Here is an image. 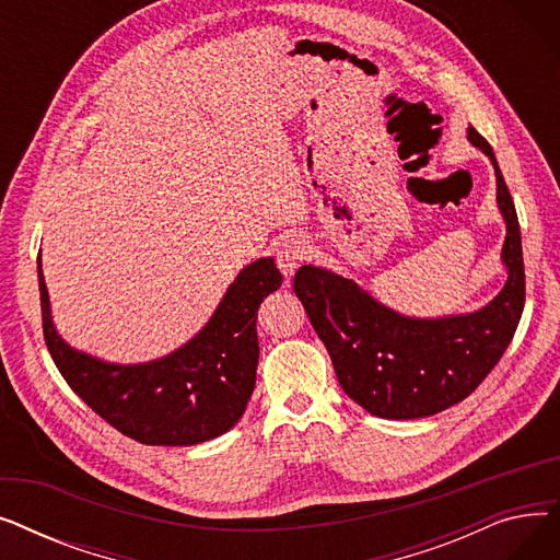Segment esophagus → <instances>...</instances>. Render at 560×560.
Wrapping results in <instances>:
<instances>
[{
    "label": "esophagus",
    "mask_w": 560,
    "mask_h": 560,
    "mask_svg": "<svg viewBox=\"0 0 560 560\" xmlns=\"http://www.w3.org/2000/svg\"><path fill=\"white\" fill-rule=\"evenodd\" d=\"M311 254V247L304 238H300V235H290V238H285L281 243V247L277 249V265L279 270L290 277L295 275V270L300 268V262L306 260Z\"/></svg>",
    "instance_id": "34e87169"
}]
</instances>
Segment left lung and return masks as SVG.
I'll return each mask as SVG.
<instances>
[{
    "mask_svg": "<svg viewBox=\"0 0 560 560\" xmlns=\"http://www.w3.org/2000/svg\"><path fill=\"white\" fill-rule=\"evenodd\" d=\"M467 138L494 165L497 201L506 220L502 258L509 281L486 308L413 319L329 270L302 265L295 275L292 288L329 351L342 390L376 418H427L472 395L502 359L522 317L526 281L515 203L490 142L475 127Z\"/></svg>",
    "mask_w": 560,
    "mask_h": 560,
    "instance_id": "obj_1",
    "label": "left lung"
}]
</instances>
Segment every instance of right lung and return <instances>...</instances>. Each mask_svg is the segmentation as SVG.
I'll use <instances>...</instances> for the list:
<instances>
[{
  "instance_id": "obj_1",
  "label": "right lung",
  "mask_w": 560,
  "mask_h": 560,
  "mask_svg": "<svg viewBox=\"0 0 560 560\" xmlns=\"http://www.w3.org/2000/svg\"><path fill=\"white\" fill-rule=\"evenodd\" d=\"M281 281L275 260L258 258L235 277L209 325L188 345L154 363L113 365L58 338L38 260L43 334L68 386L113 429L142 445H197L245 413L256 384L258 306Z\"/></svg>"
}]
</instances>
